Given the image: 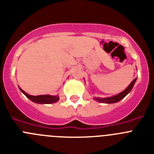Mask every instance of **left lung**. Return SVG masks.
Returning <instances> with one entry per match:
<instances>
[{"label":"left lung","instance_id":"left-lung-1","mask_svg":"<svg viewBox=\"0 0 154 154\" xmlns=\"http://www.w3.org/2000/svg\"><path fill=\"white\" fill-rule=\"evenodd\" d=\"M136 81H137V78L134 79L133 81L131 82V83L126 87V89H125L123 92H121L120 93L116 95V96H111V97H106V98H100V97H94V99L96 100L99 103H108V104H110V103H116L117 102L120 101L121 99H123L125 96L129 94L130 92V91L133 89V85L135 84Z\"/></svg>","mask_w":154,"mask_h":154}]
</instances>
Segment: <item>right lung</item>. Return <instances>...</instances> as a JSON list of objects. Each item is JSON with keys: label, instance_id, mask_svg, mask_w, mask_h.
<instances>
[{"label": "right lung", "instance_id": "right-lung-1", "mask_svg": "<svg viewBox=\"0 0 154 154\" xmlns=\"http://www.w3.org/2000/svg\"><path fill=\"white\" fill-rule=\"evenodd\" d=\"M19 89L23 94L25 95L27 98L31 100L35 103H39V104H51V103H56L59 100V96H51V95H40V96H31L29 94L26 93L24 90L19 87Z\"/></svg>", "mask_w": 154, "mask_h": 154}]
</instances>
